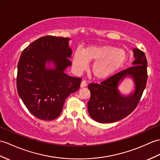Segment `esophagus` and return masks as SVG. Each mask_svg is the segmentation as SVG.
<instances>
[{
    "label": "esophagus",
    "instance_id": "34e87169",
    "mask_svg": "<svg viewBox=\"0 0 160 160\" xmlns=\"http://www.w3.org/2000/svg\"><path fill=\"white\" fill-rule=\"evenodd\" d=\"M87 81H86V80H83L81 82L80 87H81V88H83V87H87Z\"/></svg>",
    "mask_w": 160,
    "mask_h": 160
}]
</instances>
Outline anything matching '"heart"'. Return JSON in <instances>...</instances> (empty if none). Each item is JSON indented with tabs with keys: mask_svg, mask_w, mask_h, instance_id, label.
I'll return each instance as SVG.
<instances>
[{
	"mask_svg": "<svg viewBox=\"0 0 160 160\" xmlns=\"http://www.w3.org/2000/svg\"><path fill=\"white\" fill-rule=\"evenodd\" d=\"M128 60V54L119 48L106 45L91 46L83 50L74 52L72 63L76 71L80 72L88 68V62L95 61L92 73L98 79H106L119 70Z\"/></svg>",
	"mask_w": 160,
	"mask_h": 160,
	"instance_id": "1",
	"label": "heart"
}]
</instances>
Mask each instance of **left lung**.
I'll return each instance as SVG.
<instances>
[{
	"mask_svg": "<svg viewBox=\"0 0 160 160\" xmlns=\"http://www.w3.org/2000/svg\"><path fill=\"white\" fill-rule=\"evenodd\" d=\"M134 61L132 67L118 73L101 84L91 83L88 88L91 98L88 106L90 117L98 122L108 123L120 121L131 114L141 98L147 81V61L142 51L133 48ZM129 77L134 89L129 94L121 93L118 87Z\"/></svg>",
	"mask_w": 160,
	"mask_h": 160,
	"instance_id": "obj_1",
	"label": "left lung"
}]
</instances>
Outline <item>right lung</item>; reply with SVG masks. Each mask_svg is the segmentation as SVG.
<instances>
[{
    "label": "right lung",
    "instance_id": "1",
    "mask_svg": "<svg viewBox=\"0 0 160 160\" xmlns=\"http://www.w3.org/2000/svg\"><path fill=\"white\" fill-rule=\"evenodd\" d=\"M69 38L45 36L22 52L18 64L17 91L29 112L42 120L61 114L67 98L78 90L82 79L69 76Z\"/></svg>",
    "mask_w": 160,
    "mask_h": 160
}]
</instances>
